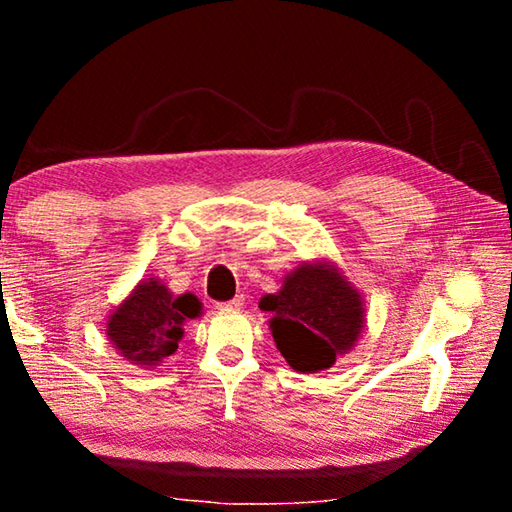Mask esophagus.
Instances as JSON below:
<instances>
[{
	"label": "esophagus",
	"mask_w": 512,
	"mask_h": 512,
	"mask_svg": "<svg viewBox=\"0 0 512 512\" xmlns=\"http://www.w3.org/2000/svg\"><path fill=\"white\" fill-rule=\"evenodd\" d=\"M219 307L221 311H232V309H241L244 307V296H237V298H232L230 302H219Z\"/></svg>",
	"instance_id": "obj_1"
}]
</instances>
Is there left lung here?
<instances>
[{
  "label": "left lung",
  "mask_w": 512,
  "mask_h": 512,
  "mask_svg": "<svg viewBox=\"0 0 512 512\" xmlns=\"http://www.w3.org/2000/svg\"><path fill=\"white\" fill-rule=\"evenodd\" d=\"M259 309L271 314L273 341L296 372H320L354 350L366 327L361 291L329 259L302 262L266 293Z\"/></svg>",
  "instance_id": "8db88e82"
}]
</instances>
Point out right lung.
<instances>
[{"mask_svg": "<svg viewBox=\"0 0 512 512\" xmlns=\"http://www.w3.org/2000/svg\"><path fill=\"white\" fill-rule=\"evenodd\" d=\"M201 314L194 293L173 296L158 277H144L108 314L106 336L124 361L151 370L178 350L183 325Z\"/></svg>", "mask_w": 512, "mask_h": 512, "instance_id": "add662e5", "label": "right lung"}]
</instances>
